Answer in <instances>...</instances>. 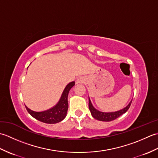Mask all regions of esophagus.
Wrapping results in <instances>:
<instances>
[{
    "instance_id": "34e87169",
    "label": "esophagus",
    "mask_w": 158,
    "mask_h": 158,
    "mask_svg": "<svg viewBox=\"0 0 158 158\" xmlns=\"http://www.w3.org/2000/svg\"><path fill=\"white\" fill-rule=\"evenodd\" d=\"M77 81H78L79 83H82L83 80H82L81 78H79V79H78V80H77Z\"/></svg>"
}]
</instances>
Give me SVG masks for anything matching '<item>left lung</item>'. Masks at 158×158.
Returning a JSON list of instances; mask_svg holds the SVG:
<instances>
[{
  "label": "left lung",
  "mask_w": 158,
  "mask_h": 158,
  "mask_svg": "<svg viewBox=\"0 0 158 158\" xmlns=\"http://www.w3.org/2000/svg\"><path fill=\"white\" fill-rule=\"evenodd\" d=\"M131 103V101L129 105H127L125 108L118 110V111L116 112H112V113H104V112H100L99 110H96L94 107L92 105L91 101L89 99V109L90 110V112L92 113V115L93 117H94L96 119H98L100 121H103V122H110V121H112L117 119V117H119L123 113H125L127 110L129 109Z\"/></svg>",
  "instance_id": "1"
}]
</instances>
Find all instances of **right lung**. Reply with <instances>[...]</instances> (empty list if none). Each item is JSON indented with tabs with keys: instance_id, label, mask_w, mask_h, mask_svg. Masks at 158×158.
Listing matches in <instances>:
<instances>
[{
	"instance_id": "right-lung-1",
	"label": "right lung",
	"mask_w": 158,
	"mask_h": 158,
	"mask_svg": "<svg viewBox=\"0 0 158 158\" xmlns=\"http://www.w3.org/2000/svg\"><path fill=\"white\" fill-rule=\"evenodd\" d=\"M75 85V82H70L66 86L58 103L53 108L42 112H35L26 106V110L34 118L46 123H56L65 118L68 110V94L70 89Z\"/></svg>"
}]
</instances>
